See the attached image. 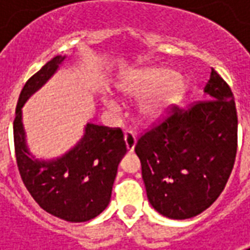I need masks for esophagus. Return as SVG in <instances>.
<instances>
[{
  "label": "esophagus",
  "instance_id": "34e87169",
  "mask_svg": "<svg viewBox=\"0 0 250 250\" xmlns=\"http://www.w3.org/2000/svg\"><path fill=\"white\" fill-rule=\"evenodd\" d=\"M125 147H127V150L128 152L134 151V148H135L136 145V136L131 132V131H127L125 134Z\"/></svg>",
  "mask_w": 250,
  "mask_h": 250
}]
</instances>
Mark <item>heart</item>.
I'll return each instance as SVG.
<instances>
[{
  "mask_svg": "<svg viewBox=\"0 0 250 250\" xmlns=\"http://www.w3.org/2000/svg\"><path fill=\"white\" fill-rule=\"evenodd\" d=\"M120 92L131 99L143 100L138 107V119L143 125H152L161 120L168 111L178 104L186 92V83L177 72L165 66H148L132 73L120 84ZM105 103L116 108L114 99L107 98Z\"/></svg>",
  "mask_w": 250,
  "mask_h": 250,
  "instance_id": "heart-1",
  "label": "heart"
}]
</instances>
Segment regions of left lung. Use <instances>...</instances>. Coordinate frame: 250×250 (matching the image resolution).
Returning <instances> with one entry per match:
<instances>
[{"label": "left lung", "instance_id": "1", "mask_svg": "<svg viewBox=\"0 0 250 250\" xmlns=\"http://www.w3.org/2000/svg\"><path fill=\"white\" fill-rule=\"evenodd\" d=\"M237 125L230 87L211 68L202 100L171 107L138 139L147 198L159 214L191 218L220 197L236 161Z\"/></svg>", "mask_w": 250, "mask_h": 250}]
</instances>
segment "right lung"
Wrapping results in <instances>:
<instances>
[{
    "instance_id": "add662e5",
    "label": "right lung",
    "mask_w": 250,
    "mask_h": 250,
    "mask_svg": "<svg viewBox=\"0 0 250 250\" xmlns=\"http://www.w3.org/2000/svg\"><path fill=\"white\" fill-rule=\"evenodd\" d=\"M64 60L65 56L53 57L25 83L14 116V148L21 179L41 209L68 222H85L108 206L127 148L120 128L87 123L80 142L62 157L40 161L30 154L21 108Z\"/></svg>"
}]
</instances>
